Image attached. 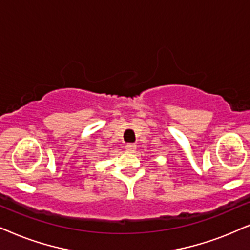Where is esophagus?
<instances>
[{
	"mask_svg": "<svg viewBox=\"0 0 250 250\" xmlns=\"http://www.w3.org/2000/svg\"><path fill=\"white\" fill-rule=\"evenodd\" d=\"M137 149V145L136 144H127L125 145V151L128 153H135Z\"/></svg>",
	"mask_w": 250,
	"mask_h": 250,
	"instance_id": "obj_1",
	"label": "esophagus"
}]
</instances>
